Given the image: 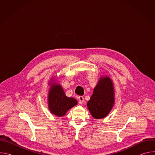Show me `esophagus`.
Listing matches in <instances>:
<instances>
[{"label": "esophagus", "instance_id": "obj_1", "mask_svg": "<svg viewBox=\"0 0 155 155\" xmlns=\"http://www.w3.org/2000/svg\"><path fill=\"white\" fill-rule=\"evenodd\" d=\"M78 98V100H79V103H80V104H81L83 102V101H84V97H83V96H80Z\"/></svg>", "mask_w": 155, "mask_h": 155}]
</instances>
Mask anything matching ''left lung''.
Listing matches in <instances>:
<instances>
[{
    "instance_id": "left-lung-1",
    "label": "left lung",
    "mask_w": 155,
    "mask_h": 155,
    "mask_svg": "<svg viewBox=\"0 0 155 155\" xmlns=\"http://www.w3.org/2000/svg\"><path fill=\"white\" fill-rule=\"evenodd\" d=\"M114 104V91L112 81L110 78H101L94 89L93 94L87 106L92 116L96 119L106 117Z\"/></svg>"
}]
</instances>
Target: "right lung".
I'll use <instances>...</instances> for the list:
<instances>
[{"mask_svg":"<svg viewBox=\"0 0 155 155\" xmlns=\"http://www.w3.org/2000/svg\"><path fill=\"white\" fill-rule=\"evenodd\" d=\"M77 104V100L65 96L61 86L53 83L48 95V105L52 114L58 117L64 116L68 110Z\"/></svg>","mask_w":155,"mask_h":155,"instance_id":"1","label":"right lung"}]
</instances>
